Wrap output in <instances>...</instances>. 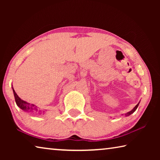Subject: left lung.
Instances as JSON below:
<instances>
[{"label": "left lung", "instance_id": "1", "mask_svg": "<svg viewBox=\"0 0 160 160\" xmlns=\"http://www.w3.org/2000/svg\"><path fill=\"white\" fill-rule=\"evenodd\" d=\"M138 104H137V105H136V106H135V107H134V109H132V111H131V112H129L128 113V115H130V114H131V113H133V112H135V110H136V109H137V108H138Z\"/></svg>", "mask_w": 160, "mask_h": 160}]
</instances>
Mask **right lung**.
I'll list each match as a JSON object with an SVG mask.
<instances>
[{
    "instance_id": "add662e5",
    "label": "right lung",
    "mask_w": 160,
    "mask_h": 160,
    "mask_svg": "<svg viewBox=\"0 0 160 160\" xmlns=\"http://www.w3.org/2000/svg\"><path fill=\"white\" fill-rule=\"evenodd\" d=\"M13 93H14V97H15L16 104H17L18 107H20L22 110L25 111V112H34V111H37L36 108L34 107V104H30L29 103H28L25 101L22 100L20 97L18 96V94H16L15 90H13Z\"/></svg>"
}]
</instances>
